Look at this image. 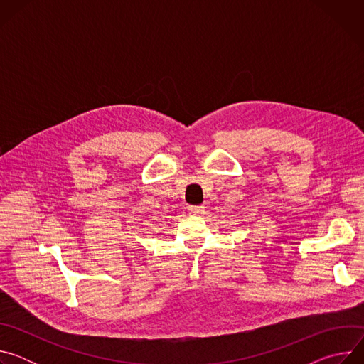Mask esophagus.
<instances>
[{
	"label": "esophagus",
	"instance_id": "1",
	"mask_svg": "<svg viewBox=\"0 0 364 364\" xmlns=\"http://www.w3.org/2000/svg\"><path fill=\"white\" fill-rule=\"evenodd\" d=\"M188 213L194 216H201L204 213V205H190Z\"/></svg>",
	"mask_w": 364,
	"mask_h": 364
}]
</instances>
